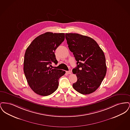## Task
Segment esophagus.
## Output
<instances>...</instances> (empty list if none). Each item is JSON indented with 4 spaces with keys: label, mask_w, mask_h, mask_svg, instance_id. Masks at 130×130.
<instances>
[{
    "label": "esophagus",
    "mask_w": 130,
    "mask_h": 130,
    "mask_svg": "<svg viewBox=\"0 0 130 130\" xmlns=\"http://www.w3.org/2000/svg\"><path fill=\"white\" fill-rule=\"evenodd\" d=\"M66 73L68 74H72V72L71 71H66Z\"/></svg>",
    "instance_id": "esophagus-1"
}]
</instances>
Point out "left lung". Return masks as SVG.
<instances>
[{
	"mask_svg": "<svg viewBox=\"0 0 130 130\" xmlns=\"http://www.w3.org/2000/svg\"><path fill=\"white\" fill-rule=\"evenodd\" d=\"M68 47L77 61L73 69L77 80L74 90L83 94L94 92L100 86L107 72L105 55L97 42L91 37L78 34H65Z\"/></svg>",
	"mask_w": 130,
	"mask_h": 130,
	"instance_id": "obj_1",
	"label": "left lung"
}]
</instances>
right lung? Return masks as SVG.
I'll use <instances>...</instances> for the list:
<instances>
[{
	"mask_svg": "<svg viewBox=\"0 0 130 130\" xmlns=\"http://www.w3.org/2000/svg\"><path fill=\"white\" fill-rule=\"evenodd\" d=\"M64 39V33L47 32L36 37L26 50L24 73L29 86L39 95L47 96L55 92L59 78L65 74L50 68L52 62L58 63L55 51Z\"/></svg>",
	"mask_w": 130,
	"mask_h": 130,
	"instance_id": "1",
	"label": "right lung"
}]
</instances>
